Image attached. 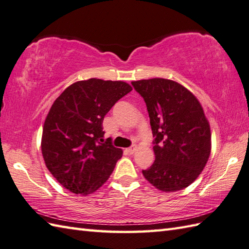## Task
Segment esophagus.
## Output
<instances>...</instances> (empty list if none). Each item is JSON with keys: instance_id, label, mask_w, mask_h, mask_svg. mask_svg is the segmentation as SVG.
<instances>
[{"instance_id": "1", "label": "esophagus", "mask_w": 249, "mask_h": 249, "mask_svg": "<svg viewBox=\"0 0 249 249\" xmlns=\"http://www.w3.org/2000/svg\"><path fill=\"white\" fill-rule=\"evenodd\" d=\"M125 151L128 154H134V151H135V146H131V147H129V148H126L125 149Z\"/></svg>"}]
</instances>
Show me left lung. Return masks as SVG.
I'll return each instance as SVG.
<instances>
[{"label":"left lung","instance_id":"1","mask_svg":"<svg viewBox=\"0 0 249 249\" xmlns=\"http://www.w3.org/2000/svg\"><path fill=\"white\" fill-rule=\"evenodd\" d=\"M148 110L155 162L143 175L161 191L174 192L192 184L211 154V129L199 101L173 80L132 83Z\"/></svg>","mask_w":249,"mask_h":249}]
</instances>
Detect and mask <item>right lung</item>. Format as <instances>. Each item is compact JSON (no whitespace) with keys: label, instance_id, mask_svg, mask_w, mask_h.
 <instances>
[{"label":"right lung","instance_id":"right-lung-1","mask_svg":"<svg viewBox=\"0 0 249 249\" xmlns=\"http://www.w3.org/2000/svg\"><path fill=\"white\" fill-rule=\"evenodd\" d=\"M131 90L124 82L90 78L71 85L54 101L44 124L42 154L64 188L90 195L113 173L123 150L110 138L103 140L102 123Z\"/></svg>","mask_w":249,"mask_h":249}]
</instances>
